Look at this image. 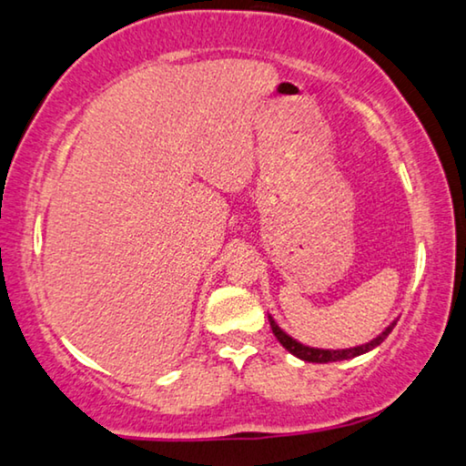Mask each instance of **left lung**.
<instances>
[{
    "label": "left lung",
    "instance_id": "left-lung-1",
    "mask_svg": "<svg viewBox=\"0 0 466 466\" xmlns=\"http://www.w3.org/2000/svg\"><path fill=\"white\" fill-rule=\"evenodd\" d=\"M268 320H270L274 336H277L279 342L283 344V349L289 350L293 357H298V359H301V361H308V363H333V361H349V359L365 355V352L376 349V346H380L386 338H389V333L392 331V327L397 325L399 317L395 320H390V323L382 329V333H378V336L370 339V342L352 346V349H338V350L336 349H314V346L301 344V342H298L296 338H291L285 329H280L272 314H268Z\"/></svg>",
    "mask_w": 466,
    "mask_h": 466
}]
</instances>
